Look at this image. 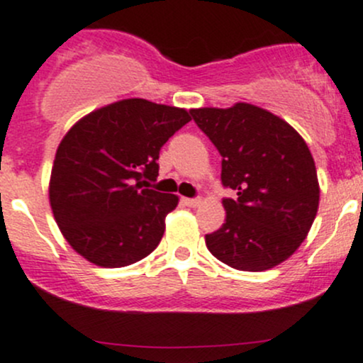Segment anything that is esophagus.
Returning <instances> with one entry per match:
<instances>
[{
	"label": "esophagus",
	"instance_id": "1",
	"mask_svg": "<svg viewBox=\"0 0 363 363\" xmlns=\"http://www.w3.org/2000/svg\"><path fill=\"white\" fill-rule=\"evenodd\" d=\"M182 202L188 205V207H199V205L202 203V200L200 199H182Z\"/></svg>",
	"mask_w": 363,
	"mask_h": 363
}]
</instances>
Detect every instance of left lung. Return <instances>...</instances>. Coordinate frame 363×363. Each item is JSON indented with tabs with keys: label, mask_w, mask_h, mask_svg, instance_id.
Returning a JSON list of instances; mask_svg holds the SVG:
<instances>
[{
	"label": "left lung",
	"mask_w": 363,
	"mask_h": 363,
	"mask_svg": "<svg viewBox=\"0 0 363 363\" xmlns=\"http://www.w3.org/2000/svg\"><path fill=\"white\" fill-rule=\"evenodd\" d=\"M189 113L221 155L223 186L237 191V199H223L221 228L205 235L208 251L247 272L283 263L307 237L320 203L303 138L286 121L250 104Z\"/></svg>",
	"instance_id": "1"
}]
</instances>
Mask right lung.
Listing matches in <instances>:
<instances>
[{
  "label": "right lung",
  "mask_w": 363,
  "mask_h": 363,
  "mask_svg": "<svg viewBox=\"0 0 363 363\" xmlns=\"http://www.w3.org/2000/svg\"><path fill=\"white\" fill-rule=\"evenodd\" d=\"M191 117L142 98L116 101L73 124L57 147L49 199L61 233L105 269L126 267L158 247L179 199L149 189L160 151Z\"/></svg>",
  "instance_id": "add662e5"
}]
</instances>
